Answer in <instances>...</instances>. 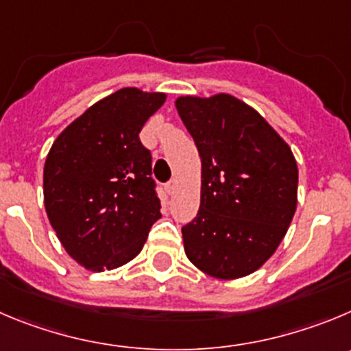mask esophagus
I'll use <instances>...</instances> for the list:
<instances>
[{
    "mask_svg": "<svg viewBox=\"0 0 351 351\" xmlns=\"http://www.w3.org/2000/svg\"><path fill=\"white\" fill-rule=\"evenodd\" d=\"M175 191H176V182H175V180H171V182L166 183V192H168L169 195L175 194Z\"/></svg>",
    "mask_w": 351,
    "mask_h": 351,
    "instance_id": "obj_1",
    "label": "esophagus"
}]
</instances>
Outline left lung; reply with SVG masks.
Here are the masks:
<instances>
[{
    "mask_svg": "<svg viewBox=\"0 0 351 351\" xmlns=\"http://www.w3.org/2000/svg\"><path fill=\"white\" fill-rule=\"evenodd\" d=\"M201 157V206L182 228L186 258L216 279L256 271L279 247L298 204L291 147L260 112L228 93L178 97Z\"/></svg>",
    "mask_w": 351,
    "mask_h": 351,
    "instance_id": "left-lung-1",
    "label": "left lung"
}]
</instances>
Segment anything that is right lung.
<instances>
[{"label":"right lung","mask_w":351,"mask_h":351,"mask_svg":"<svg viewBox=\"0 0 351 351\" xmlns=\"http://www.w3.org/2000/svg\"><path fill=\"white\" fill-rule=\"evenodd\" d=\"M165 101L166 93L121 88L72 121L48 152V220L69 256L88 270L133 260L160 218L152 156L138 133Z\"/></svg>","instance_id":"right-lung-1"}]
</instances>
